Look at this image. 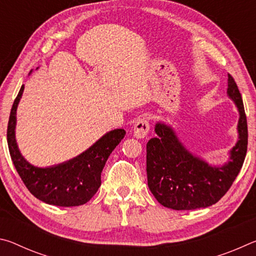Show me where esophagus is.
Instances as JSON below:
<instances>
[{
	"instance_id": "obj_1",
	"label": "esophagus",
	"mask_w": 256,
	"mask_h": 256,
	"mask_svg": "<svg viewBox=\"0 0 256 256\" xmlns=\"http://www.w3.org/2000/svg\"><path fill=\"white\" fill-rule=\"evenodd\" d=\"M149 130H150V126H149L148 120L146 118H141L136 120V124H134L133 134L136 138H144L148 136Z\"/></svg>"
}]
</instances>
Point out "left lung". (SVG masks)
Here are the masks:
<instances>
[{"label": "left lung", "mask_w": 256, "mask_h": 256, "mask_svg": "<svg viewBox=\"0 0 256 256\" xmlns=\"http://www.w3.org/2000/svg\"><path fill=\"white\" fill-rule=\"evenodd\" d=\"M228 97L240 112L238 140L222 166L210 164L186 148L170 124L158 122L157 136L146 144L148 186L160 204L172 210H194L218 202L240 172L248 151V120L235 80L228 74Z\"/></svg>", "instance_id": "8db88e82"}]
</instances>
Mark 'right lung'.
I'll list each match as a JSON object with an SVG mask.
<instances>
[{
  "mask_svg": "<svg viewBox=\"0 0 256 256\" xmlns=\"http://www.w3.org/2000/svg\"><path fill=\"white\" fill-rule=\"evenodd\" d=\"M24 86L12 105L8 124V146L12 162L29 192L38 200L58 206H82L92 198L102 184V172L108 157L125 136L116 128L97 140L76 157L48 167L32 164L21 154L16 138V108Z\"/></svg>",
  "mask_w": 256,
  "mask_h": 256,
  "instance_id": "obj_1",
  "label": "right lung"
}]
</instances>
